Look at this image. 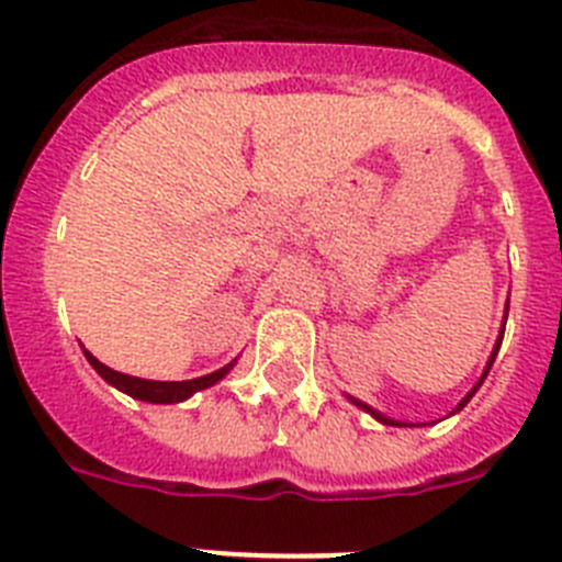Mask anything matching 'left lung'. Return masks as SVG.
I'll return each instance as SVG.
<instances>
[{
    "label": "left lung",
    "instance_id": "1",
    "mask_svg": "<svg viewBox=\"0 0 562 562\" xmlns=\"http://www.w3.org/2000/svg\"><path fill=\"white\" fill-rule=\"evenodd\" d=\"M501 340H504V335H501ZM498 349H501V342H498V346H495V351H493V357H490V362H486V371H490V366H493V360H495V355H498ZM486 371H484V376H486ZM484 376H481V380H484ZM479 385H481V382H479ZM479 385H475V389L470 391V394L464 396V402H461L459 408H464L467 402H470V396H473L475 391H479ZM357 405H360V408H366V405H362V402H357ZM366 411H371V408H366ZM371 414H374V411H371ZM374 416H376V419H380V422H385V425H400V422H394V419H385V416H380V414H374Z\"/></svg>",
    "mask_w": 562,
    "mask_h": 562
}]
</instances>
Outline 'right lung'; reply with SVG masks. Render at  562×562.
Instances as JSON below:
<instances>
[{
    "label": "right lung",
    "mask_w": 562,
    "mask_h": 562,
    "mask_svg": "<svg viewBox=\"0 0 562 562\" xmlns=\"http://www.w3.org/2000/svg\"><path fill=\"white\" fill-rule=\"evenodd\" d=\"M83 355H87V360L92 362V369H95L98 374L103 376V380L112 382L114 389H121L123 394L134 396V400L160 402V405H166V402H182V400H188V396H191L193 391L207 389V385H213V382H220L222 376H225L227 371H231V366H225V369L213 371V374H207V376H200V380L157 382V380H140V376L121 374V371H112V369H109V366H103V362H98L95 357L89 355V351H83Z\"/></svg>",
    "instance_id": "add662e5"
}]
</instances>
